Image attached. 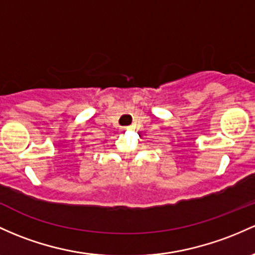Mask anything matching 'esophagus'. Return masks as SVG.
Instances as JSON below:
<instances>
[{
    "label": "esophagus",
    "instance_id": "esophagus-1",
    "mask_svg": "<svg viewBox=\"0 0 255 255\" xmlns=\"http://www.w3.org/2000/svg\"><path fill=\"white\" fill-rule=\"evenodd\" d=\"M126 129H130V127H126Z\"/></svg>",
    "mask_w": 255,
    "mask_h": 255
}]
</instances>
